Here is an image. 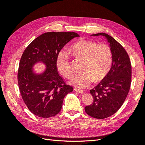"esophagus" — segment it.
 <instances>
[{"instance_id": "obj_1", "label": "esophagus", "mask_w": 145, "mask_h": 145, "mask_svg": "<svg viewBox=\"0 0 145 145\" xmlns=\"http://www.w3.org/2000/svg\"><path fill=\"white\" fill-rule=\"evenodd\" d=\"M74 91H75L76 92H77V93H80V94H83V93H84V92L82 91V90L78 89H77V88H74Z\"/></svg>"}]
</instances>
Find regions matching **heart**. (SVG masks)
<instances>
[{
	"instance_id": "b5f03b06",
	"label": "heart",
	"mask_w": 145,
	"mask_h": 145,
	"mask_svg": "<svg viewBox=\"0 0 145 145\" xmlns=\"http://www.w3.org/2000/svg\"><path fill=\"white\" fill-rule=\"evenodd\" d=\"M76 57L83 59L82 71L70 81L77 88H84L94 81L102 80L107 75L112 62L111 48L105 43L97 44L95 42L80 39L70 48ZM58 71L66 78H69L74 72L73 68L67 52L60 51L56 59Z\"/></svg>"
}]
</instances>
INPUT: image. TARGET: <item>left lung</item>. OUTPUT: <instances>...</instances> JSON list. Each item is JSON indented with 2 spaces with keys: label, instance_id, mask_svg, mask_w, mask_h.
Segmentation results:
<instances>
[{
  "label": "left lung",
  "instance_id": "8db88e82",
  "mask_svg": "<svg viewBox=\"0 0 145 145\" xmlns=\"http://www.w3.org/2000/svg\"><path fill=\"white\" fill-rule=\"evenodd\" d=\"M92 36L106 37L112 51L111 68L103 80L90 90L93 102L85 107L88 115L103 119L115 114L123 104L130 89L132 68L125 48L112 37L103 33Z\"/></svg>",
  "mask_w": 145,
  "mask_h": 145
}]
</instances>
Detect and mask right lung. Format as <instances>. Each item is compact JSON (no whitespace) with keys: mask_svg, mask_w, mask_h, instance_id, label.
Here are the masks:
<instances>
[{"mask_svg":"<svg viewBox=\"0 0 145 145\" xmlns=\"http://www.w3.org/2000/svg\"><path fill=\"white\" fill-rule=\"evenodd\" d=\"M79 35L74 32H48L30 43L20 60L17 80L20 94L29 110L42 118L54 116L60 111L63 99L73 88L65 83L56 66L57 57L68 42ZM38 62L46 71L36 74L32 67Z\"/></svg>","mask_w":145,"mask_h":145,"instance_id":"right-lung-1","label":"right lung"}]
</instances>
